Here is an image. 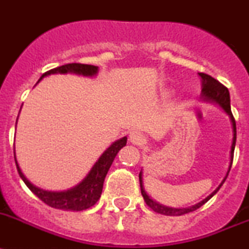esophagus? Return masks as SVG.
Listing matches in <instances>:
<instances>
[{"mask_svg":"<svg viewBox=\"0 0 249 249\" xmlns=\"http://www.w3.org/2000/svg\"><path fill=\"white\" fill-rule=\"evenodd\" d=\"M129 141L135 143V145H143V143L146 142V139H145L142 133L133 131V132L129 133Z\"/></svg>","mask_w":249,"mask_h":249,"instance_id":"34e87169","label":"esophagus"}]
</instances>
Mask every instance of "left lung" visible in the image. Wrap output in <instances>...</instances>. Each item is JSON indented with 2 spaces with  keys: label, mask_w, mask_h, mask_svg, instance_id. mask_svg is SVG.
<instances>
[{
  "label": "left lung",
  "mask_w": 249,
  "mask_h": 249,
  "mask_svg": "<svg viewBox=\"0 0 249 249\" xmlns=\"http://www.w3.org/2000/svg\"><path fill=\"white\" fill-rule=\"evenodd\" d=\"M201 77V81H202V90H201V98L206 102H213L217 106H220L224 109V112L227 113L229 118H231V128H233V142H231V165H229V169H228V173L225 176V178L223 179V182L220 183V186L217 187L216 190L213 191L210 196H207L205 200H202L201 202L196 203L194 206L190 207H184V209H176V207H168L164 206L161 203L154 201L149 195L146 194V191L143 188V180H142V172H140L139 178H140V187H141V195H142L143 200L146 202V205L149 207H151L155 213H163V215H168V216H180V215H184V213H192V211L197 210L198 207H201L202 205L210 200L213 195L216 194L217 191L220 190V187L223 186V183L227 179L228 174L231 172V163H233V155H234V147H235V140H237V127H235V120H234L233 114H231V95H229V90L228 88L223 85L221 83H219L217 80H215L213 77H211L210 75L207 73L200 72L198 73Z\"/></svg>",
  "instance_id": "1"
}]
</instances>
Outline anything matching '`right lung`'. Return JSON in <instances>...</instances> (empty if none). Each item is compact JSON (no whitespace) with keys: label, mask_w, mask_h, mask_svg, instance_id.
I'll list each match as a JSON object with an SVG mask.
<instances>
[{"label":"right lung","mask_w":249,"mask_h":249,"mask_svg":"<svg viewBox=\"0 0 249 249\" xmlns=\"http://www.w3.org/2000/svg\"><path fill=\"white\" fill-rule=\"evenodd\" d=\"M72 72L77 73V75L84 76H95L98 73V66L92 65H83V63H67V65L59 66L57 69L49 70L48 72L43 73L40 80L44 76L52 75V73H67ZM39 80V81H40ZM38 81V83H39ZM127 137H122V139L117 140L110 145L108 149L102 154V157L98 159L94 166H92L88 176L84 178L79 184H76L75 187L70 188L67 191H62V192H52V191H46L39 188V187L34 186L30 180L22 174L21 169L18 164V160L15 157L16 168H18V176L21 177V179L24 180V183L28 186V188L32 191L33 194L39 197L44 203H47L48 206L54 207V209H61V210L67 211H83L89 209V207L94 206L96 201L100 198L103 191V183L106 179V176L109 170L110 165H112L113 160L116 158L121 149L123 146H126Z\"/></svg>","instance_id":"right-lung-1"}]
</instances>
